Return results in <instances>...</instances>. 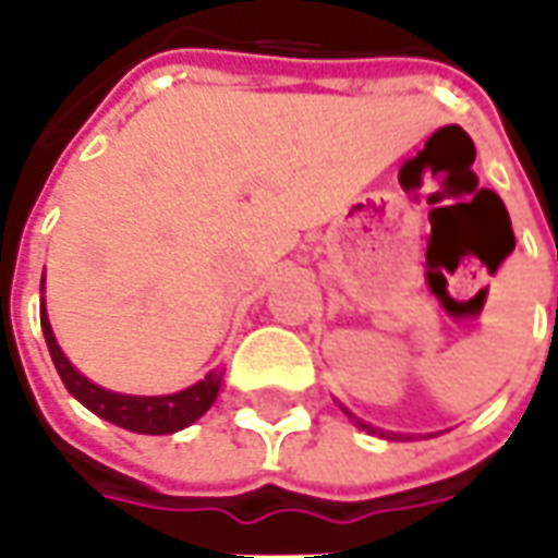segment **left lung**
I'll return each mask as SVG.
<instances>
[{"instance_id": "left-lung-1", "label": "left lung", "mask_w": 558, "mask_h": 558, "mask_svg": "<svg viewBox=\"0 0 558 558\" xmlns=\"http://www.w3.org/2000/svg\"><path fill=\"white\" fill-rule=\"evenodd\" d=\"M347 415H350V418L355 421V424H359V427H362V430H371V433H376V427H371V424H364L362 418H355V415H352V412H347ZM379 433H383V430H379ZM391 439H395V436H391Z\"/></svg>"}]
</instances>
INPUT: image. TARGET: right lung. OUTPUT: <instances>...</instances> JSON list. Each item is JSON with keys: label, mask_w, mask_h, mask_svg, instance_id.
<instances>
[{"label": "right lung", "mask_w": 558, "mask_h": 558, "mask_svg": "<svg viewBox=\"0 0 558 558\" xmlns=\"http://www.w3.org/2000/svg\"><path fill=\"white\" fill-rule=\"evenodd\" d=\"M44 283V280H41ZM41 328L44 340H47V350H50V359H53L56 371L62 376L65 388L74 395V398L92 410L101 418L113 421L119 427L134 433H151V436H160V433H175L194 424L203 412L215 403L220 391V376L223 374H208L206 379H199L196 386L184 388V391H175V395H160V398H134V395H116V391H107V388L95 386L86 376L74 371V364L68 362L59 343L53 338V328H50V319L44 316V302H41Z\"/></svg>", "instance_id": "1"}]
</instances>
